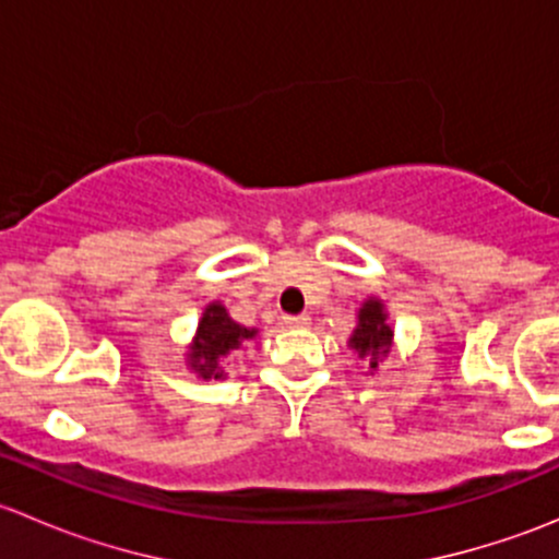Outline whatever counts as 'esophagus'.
I'll list each match as a JSON object with an SVG mask.
<instances>
[{"mask_svg": "<svg viewBox=\"0 0 559 559\" xmlns=\"http://www.w3.org/2000/svg\"><path fill=\"white\" fill-rule=\"evenodd\" d=\"M284 324L289 326V330H302V326L311 324V316H308V313H300V316H286Z\"/></svg>", "mask_w": 559, "mask_h": 559, "instance_id": "34e87169", "label": "esophagus"}]
</instances>
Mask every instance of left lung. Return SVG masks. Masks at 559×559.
<instances>
[{
  "mask_svg": "<svg viewBox=\"0 0 559 559\" xmlns=\"http://www.w3.org/2000/svg\"><path fill=\"white\" fill-rule=\"evenodd\" d=\"M394 330L389 326V313L381 297H368L357 311V324L348 335V348L357 352L370 376L379 373V365L392 354Z\"/></svg>",
  "mask_w": 559,
  "mask_h": 559,
  "instance_id": "8db88e82",
  "label": "left lung"
}]
</instances>
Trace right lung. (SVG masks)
<instances>
[{"label":"right lung","instance_id":"obj_1","mask_svg":"<svg viewBox=\"0 0 559 559\" xmlns=\"http://www.w3.org/2000/svg\"><path fill=\"white\" fill-rule=\"evenodd\" d=\"M259 335L257 326H243L233 319L222 300L207 302L197 321V332L186 346V368L202 381L227 379L224 365L233 352H240L248 341Z\"/></svg>","mask_w":559,"mask_h":559}]
</instances>
